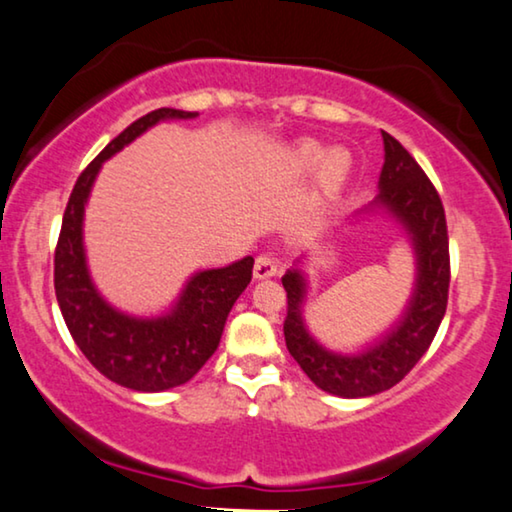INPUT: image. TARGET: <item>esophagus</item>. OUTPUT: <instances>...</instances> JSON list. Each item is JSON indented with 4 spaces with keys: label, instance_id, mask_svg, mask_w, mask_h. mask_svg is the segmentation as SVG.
<instances>
[{
    "label": "esophagus",
    "instance_id": "obj_1",
    "mask_svg": "<svg viewBox=\"0 0 512 512\" xmlns=\"http://www.w3.org/2000/svg\"><path fill=\"white\" fill-rule=\"evenodd\" d=\"M278 273H280V264H278L276 257L269 255V253L257 255V259H255V278L264 280V278L278 276Z\"/></svg>",
    "mask_w": 512,
    "mask_h": 512
}]
</instances>
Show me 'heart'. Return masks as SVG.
I'll list each match as a JSON object with an SVG mask.
<instances>
[{
    "label": "heart",
    "mask_w": 512,
    "mask_h": 512,
    "mask_svg": "<svg viewBox=\"0 0 512 512\" xmlns=\"http://www.w3.org/2000/svg\"><path fill=\"white\" fill-rule=\"evenodd\" d=\"M299 164L304 169L320 167L322 185L336 187L343 181L345 171L350 167V160L343 150H331V153H327V150H322L318 146H304L299 153Z\"/></svg>",
    "instance_id": "b5f03b06"
}]
</instances>
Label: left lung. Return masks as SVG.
Wrapping results in <instances>:
<instances>
[{
  "mask_svg": "<svg viewBox=\"0 0 512 512\" xmlns=\"http://www.w3.org/2000/svg\"><path fill=\"white\" fill-rule=\"evenodd\" d=\"M385 164L376 206H385L406 229L415 246L417 283L401 322L362 355H336L315 343L301 320L306 280L292 269L283 276L287 315L283 322L290 355L320 390L336 397H373L401 383L429 350L448 308L450 243L443 201L415 157L383 132Z\"/></svg>",
  "mask_w": 512,
  "mask_h": 512,
  "instance_id": "8db88e82",
  "label": "left lung"
}]
</instances>
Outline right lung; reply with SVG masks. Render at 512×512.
I'll list each match as a JSON object with an SVG mask.
<instances>
[{
    "label": "right lung",
    "mask_w": 512,
    "mask_h": 512,
    "mask_svg": "<svg viewBox=\"0 0 512 512\" xmlns=\"http://www.w3.org/2000/svg\"><path fill=\"white\" fill-rule=\"evenodd\" d=\"M194 115L157 109L115 136L78 176L55 246V294L71 338L102 376L136 392H162L187 383L218 348L227 315L253 278V257L201 271L187 283L174 311L155 320L115 311L90 280L83 253V211L102 162L155 122Z\"/></svg>",
    "instance_id": "obj_1"
}]
</instances>
